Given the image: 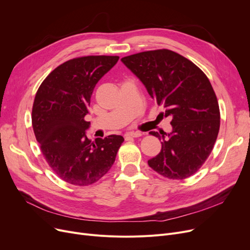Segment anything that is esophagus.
Instances as JSON below:
<instances>
[{"mask_svg":"<svg viewBox=\"0 0 250 250\" xmlns=\"http://www.w3.org/2000/svg\"><path fill=\"white\" fill-rule=\"evenodd\" d=\"M126 135L130 136V137H140L142 135V133L139 132V131H135V132L131 131V132H128Z\"/></svg>","mask_w":250,"mask_h":250,"instance_id":"34e87169","label":"esophagus"}]
</instances>
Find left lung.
Wrapping results in <instances>:
<instances>
[{
  "mask_svg": "<svg viewBox=\"0 0 250 250\" xmlns=\"http://www.w3.org/2000/svg\"><path fill=\"white\" fill-rule=\"evenodd\" d=\"M121 61L164 106L163 115L172 117V132H149L162 140V149L148 166L169 179L193 175L208 158L220 129L219 104L208 78L188 59L166 49Z\"/></svg>",
  "mask_w": 250,
  "mask_h": 250,
  "instance_id": "8db88e82",
  "label": "left lung"
}]
</instances>
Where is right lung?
<instances>
[{"label":"right lung","mask_w":250,"mask_h":250,"mask_svg":"<svg viewBox=\"0 0 250 250\" xmlns=\"http://www.w3.org/2000/svg\"><path fill=\"white\" fill-rule=\"evenodd\" d=\"M118 56H86L69 60L45 77L35 94L32 127L45 161L69 184L87 186L109 172L121 135L91 141L85 130L90 98L99 80L118 62Z\"/></svg>","instance_id":"1"}]
</instances>
